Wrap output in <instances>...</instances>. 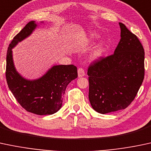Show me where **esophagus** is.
<instances>
[{"mask_svg": "<svg viewBox=\"0 0 151 151\" xmlns=\"http://www.w3.org/2000/svg\"><path fill=\"white\" fill-rule=\"evenodd\" d=\"M78 75L79 78L83 77V76L86 75V73H85V70L83 68H78Z\"/></svg>", "mask_w": 151, "mask_h": 151, "instance_id": "esophagus-1", "label": "esophagus"}]
</instances>
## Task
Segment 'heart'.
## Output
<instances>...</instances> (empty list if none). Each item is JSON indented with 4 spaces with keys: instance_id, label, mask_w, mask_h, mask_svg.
<instances>
[{
    "instance_id": "1",
    "label": "heart",
    "mask_w": 151,
    "mask_h": 151,
    "mask_svg": "<svg viewBox=\"0 0 151 151\" xmlns=\"http://www.w3.org/2000/svg\"><path fill=\"white\" fill-rule=\"evenodd\" d=\"M98 38V35L96 33H90L87 35V36L84 38L86 42L93 41ZM105 44L103 42H100L95 46V48L91 53V58L92 60H98L102 56L103 50H104Z\"/></svg>"
}]
</instances>
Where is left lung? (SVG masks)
I'll return each mask as SVG.
<instances>
[{"label": "left lung", "mask_w": 151, "mask_h": 151, "mask_svg": "<svg viewBox=\"0 0 151 151\" xmlns=\"http://www.w3.org/2000/svg\"><path fill=\"white\" fill-rule=\"evenodd\" d=\"M119 25L121 40L114 53L96 60L88 69L90 103L101 114L128 107L144 79L143 45L123 23Z\"/></svg>", "instance_id": "1"}]
</instances>
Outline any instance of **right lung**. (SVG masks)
I'll return each instance as SVG.
<instances>
[{"mask_svg":"<svg viewBox=\"0 0 151 151\" xmlns=\"http://www.w3.org/2000/svg\"><path fill=\"white\" fill-rule=\"evenodd\" d=\"M37 27L35 21L29 22L10 43L6 56V81L17 101L27 111L40 116L52 115L61 108L67 86L78 77L77 68L73 65H54L35 80L25 78L16 70L12 49L30 36Z\"/></svg>","mask_w":151,"mask_h":151,"instance_id":"obj_1","label":"right lung"}]
</instances>
